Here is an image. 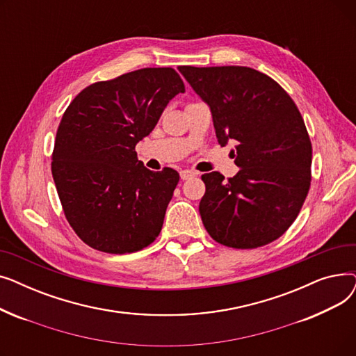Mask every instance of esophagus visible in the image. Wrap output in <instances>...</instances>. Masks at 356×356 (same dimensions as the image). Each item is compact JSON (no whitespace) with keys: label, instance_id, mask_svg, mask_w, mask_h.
Returning <instances> with one entry per match:
<instances>
[{"label":"esophagus","instance_id":"1","mask_svg":"<svg viewBox=\"0 0 356 356\" xmlns=\"http://www.w3.org/2000/svg\"><path fill=\"white\" fill-rule=\"evenodd\" d=\"M193 176H195V172H192V170H181V172H180L181 180H189V179H192Z\"/></svg>","mask_w":356,"mask_h":356}]
</instances>
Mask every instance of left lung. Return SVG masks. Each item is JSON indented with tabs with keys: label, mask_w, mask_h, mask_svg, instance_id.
Returning a JSON list of instances; mask_svg holds the SVG:
<instances>
[{
	"label": "left lung",
	"mask_w": 356,
	"mask_h": 356,
	"mask_svg": "<svg viewBox=\"0 0 356 356\" xmlns=\"http://www.w3.org/2000/svg\"><path fill=\"white\" fill-rule=\"evenodd\" d=\"M211 106L220 145L235 141L239 172L204 173L199 212L219 244L252 250L282 236L296 220L312 181V143L289 93L247 66H180Z\"/></svg>",
	"instance_id": "left-lung-1"
}]
</instances>
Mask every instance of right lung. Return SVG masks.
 Instances as JSON below:
<instances>
[{"label": "right lung", "instance_id": "add662e5", "mask_svg": "<svg viewBox=\"0 0 356 356\" xmlns=\"http://www.w3.org/2000/svg\"><path fill=\"white\" fill-rule=\"evenodd\" d=\"M180 92L173 67H144L86 86L66 108L51 175L69 225L90 248L128 254L159 236L179 173L148 170L136 144Z\"/></svg>", "mask_w": 356, "mask_h": 356}]
</instances>
